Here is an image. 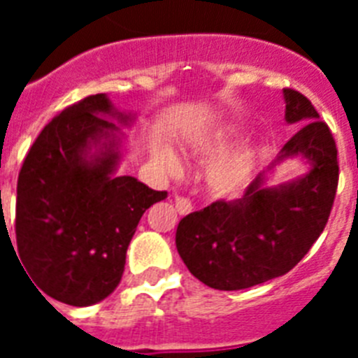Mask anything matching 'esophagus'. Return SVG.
I'll return each mask as SVG.
<instances>
[{
	"label": "esophagus",
	"instance_id": "34e87169",
	"mask_svg": "<svg viewBox=\"0 0 358 358\" xmlns=\"http://www.w3.org/2000/svg\"><path fill=\"white\" fill-rule=\"evenodd\" d=\"M176 208L179 215H188L192 211V202L185 197H176Z\"/></svg>",
	"mask_w": 358,
	"mask_h": 358
}]
</instances>
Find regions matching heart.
Listing matches in <instances>:
<instances>
[{"mask_svg": "<svg viewBox=\"0 0 358 358\" xmlns=\"http://www.w3.org/2000/svg\"><path fill=\"white\" fill-rule=\"evenodd\" d=\"M233 136H235L233 129H217L194 143L195 152L204 157L220 154L208 164L204 172L208 188L211 189V194L220 199H233L242 194L255 169V150L249 145H240L222 154L231 145ZM152 157L161 172L169 177H179L182 173L181 159L166 145H157L152 148Z\"/></svg>", "mask_w": 358, "mask_h": 358, "instance_id": "1", "label": "heart"}]
</instances>
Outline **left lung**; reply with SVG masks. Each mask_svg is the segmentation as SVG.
I'll use <instances>...</instances> for the list:
<instances>
[{"instance_id": "left-lung-1", "label": "left lung", "mask_w": 358, "mask_h": 358, "mask_svg": "<svg viewBox=\"0 0 358 358\" xmlns=\"http://www.w3.org/2000/svg\"><path fill=\"white\" fill-rule=\"evenodd\" d=\"M285 122L299 127L242 199L217 201L186 215L176 248L188 271L217 290H242L283 276L322 233L339 181L337 148L306 96L283 90ZM301 160L307 172L268 185L276 166Z\"/></svg>"}]
</instances>
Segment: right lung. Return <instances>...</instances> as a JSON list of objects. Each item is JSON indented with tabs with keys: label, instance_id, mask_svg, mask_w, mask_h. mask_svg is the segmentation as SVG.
<instances>
[{
	"label": "right lung",
	"instance_id": "obj_1",
	"mask_svg": "<svg viewBox=\"0 0 358 358\" xmlns=\"http://www.w3.org/2000/svg\"><path fill=\"white\" fill-rule=\"evenodd\" d=\"M134 122L106 93L91 94L53 118L24 157L15 240L41 296L73 306L110 296L140 218L169 195L116 173L125 159L121 127Z\"/></svg>",
	"mask_w": 358,
	"mask_h": 358
}]
</instances>
